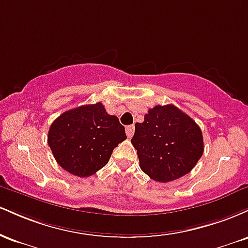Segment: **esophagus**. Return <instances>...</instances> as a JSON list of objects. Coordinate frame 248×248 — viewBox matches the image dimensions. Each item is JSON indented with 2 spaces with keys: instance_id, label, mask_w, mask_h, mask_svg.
<instances>
[{
  "instance_id": "34e87169",
  "label": "esophagus",
  "mask_w": 248,
  "mask_h": 248,
  "mask_svg": "<svg viewBox=\"0 0 248 248\" xmlns=\"http://www.w3.org/2000/svg\"><path fill=\"white\" fill-rule=\"evenodd\" d=\"M126 134L128 138H132L133 134H134V126H127L126 127Z\"/></svg>"
}]
</instances>
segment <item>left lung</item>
<instances>
[{"mask_svg": "<svg viewBox=\"0 0 248 248\" xmlns=\"http://www.w3.org/2000/svg\"><path fill=\"white\" fill-rule=\"evenodd\" d=\"M132 144L142 171L162 183L189 173L204 152L201 128L173 105L150 108L135 124Z\"/></svg>", "mask_w": 248, "mask_h": 248, "instance_id": "8db88e82", "label": "left lung"}]
</instances>
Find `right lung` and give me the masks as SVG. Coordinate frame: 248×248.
Wrapping results in <instances>:
<instances>
[{
  "instance_id": "right-lung-1",
  "label": "right lung",
  "mask_w": 248,
  "mask_h": 248,
  "mask_svg": "<svg viewBox=\"0 0 248 248\" xmlns=\"http://www.w3.org/2000/svg\"><path fill=\"white\" fill-rule=\"evenodd\" d=\"M127 139L124 127L101 102L66 110L51 124L47 143L62 169L88 177L104 168Z\"/></svg>"
}]
</instances>
